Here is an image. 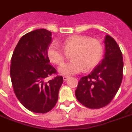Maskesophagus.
<instances>
[{
  "label": "esophagus",
  "instance_id": "1",
  "mask_svg": "<svg viewBox=\"0 0 132 132\" xmlns=\"http://www.w3.org/2000/svg\"><path fill=\"white\" fill-rule=\"evenodd\" d=\"M63 80L65 81H66V80H67V79L69 78V77H67V76H63Z\"/></svg>",
  "mask_w": 132,
  "mask_h": 132
}]
</instances>
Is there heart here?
I'll return each mask as SVG.
<instances>
[{"label":"heart","mask_w":132,"mask_h":132,"mask_svg":"<svg viewBox=\"0 0 132 132\" xmlns=\"http://www.w3.org/2000/svg\"><path fill=\"white\" fill-rule=\"evenodd\" d=\"M61 45L65 53L72 52L71 58L73 59L59 68V73L63 75H75L83 69L85 72L92 70L100 63L103 55L101 41L87 36L72 35L65 39ZM64 52L57 43L53 42L47 49V56L53 63L60 65L65 59Z\"/></svg>","instance_id":"heart-1"}]
</instances>
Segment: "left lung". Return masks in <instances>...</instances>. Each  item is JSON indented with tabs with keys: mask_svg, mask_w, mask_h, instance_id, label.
<instances>
[{
	"mask_svg": "<svg viewBox=\"0 0 132 132\" xmlns=\"http://www.w3.org/2000/svg\"><path fill=\"white\" fill-rule=\"evenodd\" d=\"M104 58L93 71L80 79L75 90L77 100L84 106L99 109L112 101L123 78L122 53L116 41L109 35L105 38Z\"/></svg>",
	"mask_w": 132,
	"mask_h": 132,
	"instance_id": "obj_1",
	"label": "left lung"
}]
</instances>
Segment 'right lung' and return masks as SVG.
Segmentation results:
<instances>
[{
	"instance_id": "right-lung-1",
	"label": "right lung",
	"mask_w": 132,
	"mask_h": 132,
	"mask_svg": "<svg viewBox=\"0 0 132 132\" xmlns=\"http://www.w3.org/2000/svg\"><path fill=\"white\" fill-rule=\"evenodd\" d=\"M51 42V32L37 29L22 36L11 58L12 87L21 104L29 111L45 113L55 107L59 91L63 82L62 76L49 64L47 49Z\"/></svg>"
}]
</instances>
